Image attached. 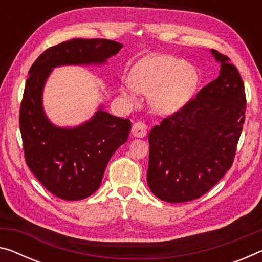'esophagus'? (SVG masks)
I'll list each match as a JSON object with an SVG mask.
<instances>
[{"mask_svg": "<svg viewBox=\"0 0 262 262\" xmlns=\"http://www.w3.org/2000/svg\"><path fill=\"white\" fill-rule=\"evenodd\" d=\"M131 132H132V135L137 137V138H144V137L146 136L147 126L142 122H136L134 125H132Z\"/></svg>", "mask_w": 262, "mask_h": 262, "instance_id": "34e87169", "label": "esophagus"}]
</instances>
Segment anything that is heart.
I'll use <instances>...</instances> for the list:
<instances>
[{
	"label": "heart",
	"mask_w": 262,
	"mask_h": 262,
	"mask_svg": "<svg viewBox=\"0 0 262 262\" xmlns=\"http://www.w3.org/2000/svg\"><path fill=\"white\" fill-rule=\"evenodd\" d=\"M198 72L183 59L162 55L144 58L131 71L135 90L151 95L152 108L160 115H170L182 108L198 85ZM122 94L130 103L137 97L131 86H124Z\"/></svg>",
	"instance_id": "1"
}]
</instances>
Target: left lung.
<instances>
[{
	"instance_id": "obj_1",
	"label": "left lung",
	"mask_w": 262,
	"mask_h": 262,
	"mask_svg": "<svg viewBox=\"0 0 262 262\" xmlns=\"http://www.w3.org/2000/svg\"><path fill=\"white\" fill-rule=\"evenodd\" d=\"M218 78L148 134L147 185L166 203L200 198L226 174L245 123L244 82L227 56L211 50Z\"/></svg>"
}]
</instances>
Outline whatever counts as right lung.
I'll return each instance as SVG.
<instances>
[{"label":"right lung","instance_id":"1","mask_svg":"<svg viewBox=\"0 0 262 262\" xmlns=\"http://www.w3.org/2000/svg\"><path fill=\"white\" fill-rule=\"evenodd\" d=\"M122 48L110 39L75 38L47 49L30 68L19 111L24 157L38 182L58 198L85 199L98 190L108 160L128 138L131 122L100 105L77 126L55 125L43 107L44 85L55 68L103 66Z\"/></svg>","mask_w":262,"mask_h":262}]
</instances>
